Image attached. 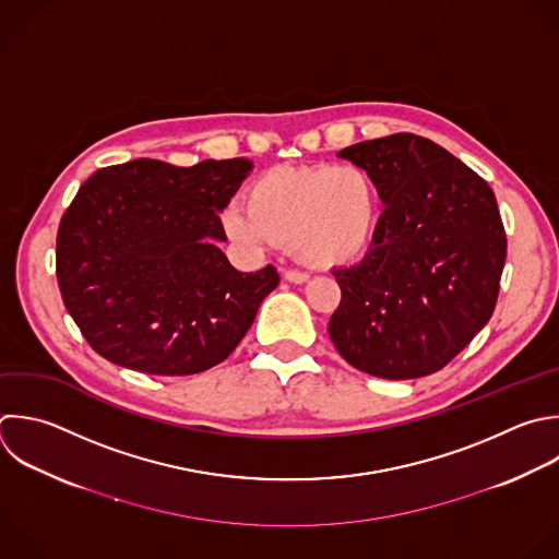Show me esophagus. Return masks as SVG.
Wrapping results in <instances>:
<instances>
[{"label": "esophagus", "mask_w": 559, "mask_h": 559, "mask_svg": "<svg viewBox=\"0 0 559 559\" xmlns=\"http://www.w3.org/2000/svg\"><path fill=\"white\" fill-rule=\"evenodd\" d=\"M284 280L290 282V284H304V282L310 280V275H308V273H301V271L288 269V271H284Z\"/></svg>", "instance_id": "esophagus-1"}]
</instances>
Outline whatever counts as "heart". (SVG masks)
Wrapping results in <instances>:
<instances>
[{
    "mask_svg": "<svg viewBox=\"0 0 559 559\" xmlns=\"http://www.w3.org/2000/svg\"><path fill=\"white\" fill-rule=\"evenodd\" d=\"M245 201L223 214L231 240L247 249L290 245L321 269L362 258L382 223L378 183L360 166H277L249 183Z\"/></svg>",
    "mask_w": 559,
    "mask_h": 559,
    "instance_id": "heart-1",
    "label": "heart"
}]
</instances>
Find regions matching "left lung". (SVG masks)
<instances>
[{
  "label": "left lung",
  "instance_id": "8db88e82",
  "mask_svg": "<svg viewBox=\"0 0 559 559\" xmlns=\"http://www.w3.org/2000/svg\"><path fill=\"white\" fill-rule=\"evenodd\" d=\"M384 203L365 258L334 269L341 304L328 332L358 371L411 380L445 367L489 321L507 238L487 181L439 144L395 133L338 153Z\"/></svg>",
  "mask_w": 559,
  "mask_h": 559
}]
</instances>
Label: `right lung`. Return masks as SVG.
I'll use <instances>...</instances> for the list:
<instances>
[{
	"label": "right lung",
	"mask_w": 559,
	"mask_h": 559,
	"mask_svg": "<svg viewBox=\"0 0 559 559\" xmlns=\"http://www.w3.org/2000/svg\"><path fill=\"white\" fill-rule=\"evenodd\" d=\"M249 159L190 168L135 159L94 173L61 218L63 304L107 360L155 376L223 362L277 288L275 266L236 271L216 247L218 214L251 173Z\"/></svg>",
	"instance_id": "1"
}]
</instances>
